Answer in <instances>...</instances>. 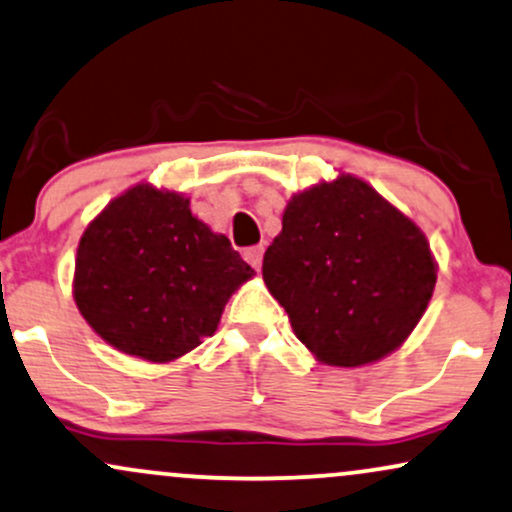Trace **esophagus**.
Instances as JSON below:
<instances>
[{"label": "esophagus", "instance_id": "esophagus-1", "mask_svg": "<svg viewBox=\"0 0 512 512\" xmlns=\"http://www.w3.org/2000/svg\"><path fill=\"white\" fill-rule=\"evenodd\" d=\"M244 258L249 266H254L256 270H261V261H263V246H251V249L244 251Z\"/></svg>", "mask_w": 512, "mask_h": 512}]
</instances>
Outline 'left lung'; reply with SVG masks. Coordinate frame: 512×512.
Listing matches in <instances>:
<instances>
[{"label": "left lung", "instance_id": "left-lung-1", "mask_svg": "<svg viewBox=\"0 0 512 512\" xmlns=\"http://www.w3.org/2000/svg\"><path fill=\"white\" fill-rule=\"evenodd\" d=\"M422 227L340 172L294 194L263 256V282L326 366H366L405 345L436 287Z\"/></svg>", "mask_w": 512, "mask_h": 512}]
</instances>
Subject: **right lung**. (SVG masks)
<instances>
[{
  "label": "right lung",
  "instance_id": "1",
  "mask_svg": "<svg viewBox=\"0 0 512 512\" xmlns=\"http://www.w3.org/2000/svg\"><path fill=\"white\" fill-rule=\"evenodd\" d=\"M254 268L191 198L141 182L114 196L78 239L76 309L114 350L170 364L218 330Z\"/></svg>",
  "mask_w": 512,
  "mask_h": 512
}]
</instances>
